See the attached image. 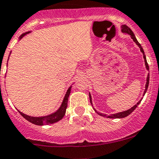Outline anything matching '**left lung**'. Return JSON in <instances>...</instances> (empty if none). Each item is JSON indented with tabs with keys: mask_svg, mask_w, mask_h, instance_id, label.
Segmentation results:
<instances>
[{
	"mask_svg": "<svg viewBox=\"0 0 159 159\" xmlns=\"http://www.w3.org/2000/svg\"><path fill=\"white\" fill-rule=\"evenodd\" d=\"M121 28H122V32H124V33H127V34H128V35H130V36H131V38L133 39V40L134 41V42L136 43L137 45H138V47H139V48H140V50H141V53H143V55H144V62H145L146 68H147L148 70H149L148 64V63H147V60H146V57H145V55H144V50H143V48H142V47H141V44H140L139 43H138V41L137 40V39H136V37H135V35H134V32H132L131 29H130V28L128 27V26L126 25H123L121 26ZM148 84H149V74H148V77H147V82H146L145 90H144V94L146 93V92H147L148 87ZM89 98H90V102H91V104H92V97H91L90 94H89ZM141 100H142V99L140 100V101L138 102L137 103V104L135 105V106H134L133 107L130 108V109H127V110L124 111V112H118V113L112 114V115L109 116H107L105 115V114L100 113V112H98V115L102 116H104V117H108V118H124V117H126V116H128V115H130V114L131 113V112H133V111L135 109H136L137 106H138V105H139L140 102H141Z\"/></svg>",
	"mask_w": 159,
	"mask_h": 159,
	"instance_id": "8db88e82",
	"label": "left lung"
}]
</instances>
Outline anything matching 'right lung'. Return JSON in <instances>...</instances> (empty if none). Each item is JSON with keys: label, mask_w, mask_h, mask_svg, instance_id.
Returning a JSON list of instances; mask_svg holds the SVG:
<instances>
[{"label": "right lung", "mask_w": 159, "mask_h": 159, "mask_svg": "<svg viewBox=\"0 0 159 159\" xmlns=\"http://www.w3.org/2000/svg\"><path fill=\"white\" fill-rule=\"evenodd\" d=\"M29 33V32H25V33L22 34V35L20 36V39L22 38L23 36L26 35V34ZM70 89H71V86L67 89V93H66L65 96H64V100H63V102L61 104V107L58 109L57 112H55L54 113L51 114V115L47 116H42V117H33V116H29L25 115V114L22 113L21 112L18 111L19 113L24 117L25 120H27L28 121H29L32 124H35V125L42 126V125H47V124H54V123L57 122V121L61 120V119L64 117V116L65 115L66 112V109L67 107V101H68V97L70 93Z\"/></svg>", "instance_id": "obj_1"}]
</instances>
